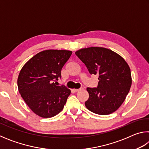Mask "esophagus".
<instances>
[{
    "label": "esophagus",
    "instance_id": "1",
    "mask_svg": "<svg viewBox=\"0 0 149 149\" xmlns=\"http://www.w3.org/2000/svg\"><path fill=\"white\" fill-rule=\"evenodd\" d=\"M73 90H74V92H78V91H79L81 90V89H74Z\"/></svg>",
    "mask_w": 149,
    "mask_h": 149
}]
</instances>
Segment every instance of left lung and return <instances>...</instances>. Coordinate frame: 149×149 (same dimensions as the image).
Returning <instances> with one entry per match:
<instances>
[{
    "label": "left lung",
    "mask_w": 149,
    "mask_h": 149,
    "mask_svg": "<svg viewBox=\"0 0 149 149\" xmlns=\"http://www.w3.org/2000/svg\"><path fill=\"white\" fill-rule=\"evenodd\" d=\"M91 74L99 75L97 87H87L89 97L85 105L91 112L107 115L124 102L132 86L129 65L123 58L104 47H88L75 52Z\"/></svg>",
    "instance_id": "obj_1"
}]
</instances>
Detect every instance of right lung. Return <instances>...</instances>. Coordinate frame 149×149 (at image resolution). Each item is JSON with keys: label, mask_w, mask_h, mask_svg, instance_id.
Here are the masks:
<instances>
[{"label": "right lung", "mask_w": 149, "mask_h": 149, "mask_svg": "<svg viewBox=\"0 0 149 149\" xmlns=\"http://www.w3.org/2000/svg\"><path fill=\"white\" fill-rule=\"evenodd\" d=\"M71 50H45L35 54L22 67L17 87L25 102L35 114L53 117L64 108L70 89L56 85Z\"/></svg>", "instance_id": "right-lung-1"}]
</instances>
